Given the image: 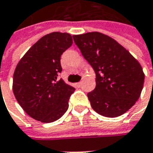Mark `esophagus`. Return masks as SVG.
<instances>
[{
  "label": "esophagus",
  "instance_id": "obj_1",
  "mask_svg": "<svg viewBox=\"0 0 153 153\" xmlns=\"http://www.w3.org/2000/svg\"><path fill=\"white\" fill-rule=\"evenodd\" d=\"M76 86H77V87H81V86H82V82H77V83H76Z\"/></svg>",
  "mask_w": 153,
  "mask_h": 153
}]
</instances>
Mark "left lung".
Returning <instances> with one entry per match:
<instances>
[{
	"instance_id": "obj_1",
	"label": "left lung",
	"mask_w": 153,
	"mask_h": 153,
	"mask_svg": "<svg viewBox=\"0 0 153 153\" xmlns=\"http://www.w3.org/2000/svg\"><path fill=\"white\" fill-rule=\"evenodd\" d=\"M95 72L96 86L88 94L92 108L107 117H119L138 100L145 75L141 65L114 39L100 32L73 36Z\"/></svg>"
}]
</instances>
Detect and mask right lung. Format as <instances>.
<instances>
[{"mask_svg":"<svg viewBox=\"0 0 153 153\" xmlns=\"http://www.w3.org/2000/svg\"><path fill=\"white\" fill-rule=\"evenodd\" d=\"M72 44L68 33L44 36L27 51L17 65L13 89L21 107L42 123L58 120L66 112L75 88L58 78L62 71L60 57Z\"/></svg>","mask_w":153,"mask_h":153,"instance_id":"obj_1","label":"right lung"}]
</instances>
